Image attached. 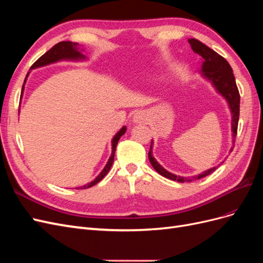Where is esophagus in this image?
Returning <instances> with one entry per match:
<instances>
[{"label":"esophagus","instance_id":"esophagus-1","mask_svg":"<svg viewBox=\"0 0 263 263\" xmlns=\"http://www.w3.org/2000/svg\"><path fill=\"white\" fill-rule=\"evenodd\" d=\"M145 121H146V113L142 112V110H140V112H137L136 114L134 115V122L144 123Z\"/></svg>","mask_w":263,"mask_h":263}]
</instances>
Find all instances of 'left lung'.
Instances as JSON below:
<instances>
[{
	"label": "left lung",
	"mask_w": 263,
	"mask_h": 263,
	"mask_svg": "<svg viewBox=\"0 0 263 263\" xmlns=\"http://www.w3.org/2000/svg\"><path fill=\"white\" fill-rule=\"evenodd\" d=\"M189 44L191 45V48L193 49V51L197 54H200L203 58V65H202V72L204 77H206L209 80L212 81L214 86L216 87L217 91L224 97L228 104L230 109H232V114H233V119H232V129H233V137L236 138L237 136V129H238V121H239V110H240V95L239 91H238V87L236 84L235 77L233 73V69L230 67L228 61L221 57L220 54H218L216 51H214L211 49L210 47L204 45L200 41H196V39L192 38L189 39ZM235 141V139H234ZM151 146H153V140H151ZM151 146L149 150V161L151 165L154 166V169L159 173L161 174L162 177L170 179L173 181H178V182H191L194 180L202 179L209 174L213 173L215 170H216L217 166H214V168L204 171L203 173L198 174V176H194L191 178H183V177H178L176 174H172L164 170L162 166L159 164L156 159L151 155ZM233 151V150H232Z\"/></svg>",
	"instance_id": "left-lung-1"
}]
</instances>
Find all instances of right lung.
<instances>
[{
    "mask_svg": "<svg viewBox=\"0 0 263 263\" xmlns=\"http://www.w3.org/2000/svg\"><path fill=\"white\" fill-rule=\"evenodd\" d=\"M84 55L79 51V47H78V44L77 43H71V42H60L58 44H55L51 49H49L48 51H47L46 53H44L41 58L37 59L34 63L33 66H31L30 69H34V68H37V67H42V66H46V65H49V63L51 62H55L58 60H61V59H72V60H78V59H83ZM28 74V73H27ZM27 77V76H26ZM25 81H26V78H25ZM25 81H24V83H25ZM23 90H24V84H23V87H22V93H23ZM126 132V127H123V128L119 130L115 136L113 138V141H112V155H110L109 157V160L107 162V164L105 165V168L103 169V171L99 174V177L95 179L94 181H92L91 183H89V184L86 185H83L81 187H77V190H83V189H87V187H91L93 185L97 184V183H99L103 178H104L107 172L109 171L110 166H112L113 164V161H114V156H115V150H116V146H117V142L119 140V138H121L123 135L125 134Z\"/></svg>",
    "mask_w": 263,
    "mask_h": 263,
    "instance_id": "add662e5",
    "label": "right lung"
}]
</instances>
